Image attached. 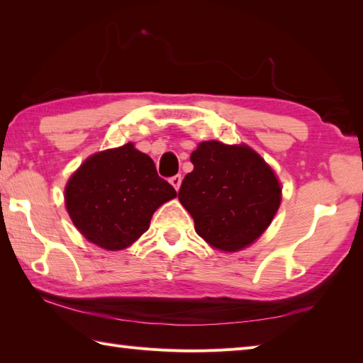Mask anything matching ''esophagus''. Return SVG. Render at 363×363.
Instances as JSON below:
<instances>
[{"instance_id": "obj_1", "label": "esophagus", "mask_w": 363, "mask_h": 363, "mask_svg": "<svg viewBox=\"0 0 363 363\" xmlns=\"http://www.w3.org/2000/svg\"><path fill=\"white\" fill-rule=\"evenodd\" d=\"M181 182H182V176H181V174H176V176H173V177H169V184H172V186H173L176 190H179Z\"/></svg>"}]
</instances>
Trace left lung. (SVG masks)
<instances>
[{"label":"left lung","mask_w":363,"mask_h":363,"mask_svg":"<svg viewBox=\"0 0 363 363\" xmlns=\"http://www.w3.org/2000/svg\"><path fill=\"white\" fill-rule=\"evenodd\" d=\"M190 160L194 172L177 195L196 234L221 251L251 245L279 209L281 186L273 169L248 146L217 140L199 143Z\"/></svg>","instance_id":"8db88e82"}]
</instances>
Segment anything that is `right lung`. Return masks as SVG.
Instances as JSON below:
<instances>
[{
    "label": "right lung",
    "instance_id": "1",
    "mask_svg": "<svg viewBox=\"0 0 363 363\" xmlns=\"http://www.w3.org/2000/svg\"><path fill=\"white\" fill-rule=\"evenodd\" d=\"M176 196L150 156L133 143L89 157L68 181L67 211L79 233L104 250L134 243L159 206Z\"/></svg>",
    "mask_w": 363,
    "mask_h": 363
}]
</instances>
